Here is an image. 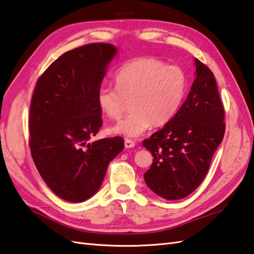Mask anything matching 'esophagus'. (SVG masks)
Returning a JSON list of instances; mask_svg holds the SVG:
<instances>
[{"label":"esophagus","mask_w":254,"mask_h":254,"mask_svg":"<svg viewBox=\"0 0 254 254\" xmlns=\"http://www.w3.org/2000/svg\"><path fill=\"white\" fill-rule=\"evenodd\" d=\"M135 143L133 141L129 140V139H126L125 140V148H131V147H134Z\"/></svg>","instance_id":"obj_1"}]
</instances>
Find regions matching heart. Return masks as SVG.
Returning <instances> with one entry per match:
<instances>
[{
  "label": "heart",
  "instance_id": "b5f03b06",
  "mask_svg": "<svg viewBox=\"0 0 254 254\" xmlns=\"http://www.w3.org/2000/svg\"><path fill=\"white\" fill-rule=\"evenodd\" d=\"M115 85H101L97 104L110 120H120L130 101L131 112L109 131L137 138L151 125L160 127L177 114L188 88V76L181 66L169 65L153 57H141L124 64L115 74Z\"/></svg>",
  "mask_w": 254,
  "mask_h": 254
}]
</instances>
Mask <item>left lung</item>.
Instances as JSON below:
<instances>
[{"label":"left lung","mask_w":254,"mask_h":254,"mask_svg":"<svg viewBox=\"0 0 254 254\" xmlns=\"http://www.w3.org/2000/svg\"><path fill=\"white\" fill-rule=\"evenodd\" d=\"M194 63L196 77L187 100L174 119L143 141L154 157L145 183L167 200L184 198L199 187L225 132L213 73L198 59Z\"/></svg>","instance_id":"8db88e82"}]
</instances>
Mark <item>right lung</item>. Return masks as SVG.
I'll return each mask as SVG.
<instances>
[{"label":"right lung","instance_id":"1","mask_svg":"<svg viewBox=\"0 0 254 254\" xmlns=\"http://www.w3.org/2000/svg\"><path fill=\"white\" fill-rule=\"evenodd\" d=\"M112 44L94 43L61 55L36 82L30 106V150L43 180L66 201L82 202L100 189L121 137L88 142L102 126L97 104Z\"/></svg>","mask_w":254,"mask_h":254}]
</instances>
